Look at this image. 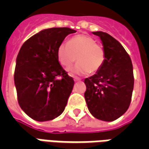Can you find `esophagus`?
<instances>
[{
    "label": "esophagus",
    "mask_w": 149,
    "mask_h": 149,
    "mask_svg": "<svg viewBox=\"0 0 149 149\" xmlns=\"http://www.w3.org/2000/svg\"><path fill=\"white\" fill-rule=\"evenodd\" d=\"M70 76L73 77V80H74L75 82H77V81H81V79L80 77H75V76H73V75H70Z\"/></svg>",
    "instance_id": "obj_1"
}]
</instances>
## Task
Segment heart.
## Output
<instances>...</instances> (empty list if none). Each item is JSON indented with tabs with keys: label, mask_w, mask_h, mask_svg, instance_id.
<instances>
[{
	"label": "heart",
	"mask_w": 149,
	"mask_h": 149,
	"mask_svg": "<svg viewBox=\"0 0 149 149\" xmlns=\"http://www.w3.org/2000/svg\"><path fill=\"white\" fill-rule=\"evenodd\" d=\"M56 55L60 64L65 68L71 66L77 60L78 63L70 71L77 74L96 73L103 67L106 57L103 46L84 34L72 37L68 44H61Z\"/></svg>",
	"instance_id": "b5f03b06"
}]
</instances>
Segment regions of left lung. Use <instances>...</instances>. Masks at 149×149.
<instances>
[{
	"mask_svg": "<svg viewBox=\"0 0 149 149\" xmlns=\"http://www.w3.org/2000/svg\"><path fill=\"white\" fill-rule=\"evenodd\" d=\"M100 37L105 51V62L96 74L84 80V98L94 117L113 121L130 105L134 86L132 64L121 44L109 34L93 32Z\"/></svg>",
	"mask_w": 149,
	"mask_h": 149,
	"instance_id": "1",
	"label": "left lung"
}]
</instances>
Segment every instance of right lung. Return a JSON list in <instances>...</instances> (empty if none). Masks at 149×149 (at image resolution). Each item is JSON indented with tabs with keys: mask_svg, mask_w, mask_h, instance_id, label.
Here are the masks:
<instances>
[{
	"mask_svg": "<svg viewBox=\"0 0 149 149\" xmlns=\"http://www.w3.org/2000/svg\"><path fill=\"white\" fill-rule=\"evenodd\" d=\"M74 33L69 28L44 29L19 51L14 72L18 103L37 121L53 120L65 110L74 81L60 65L56 52L65 37Z\"/></svg>",
	"mask_w": 149,
	"mask_h": 149,
	"instance_id": "1",
	"label": "right lung"
}]
</instances>
